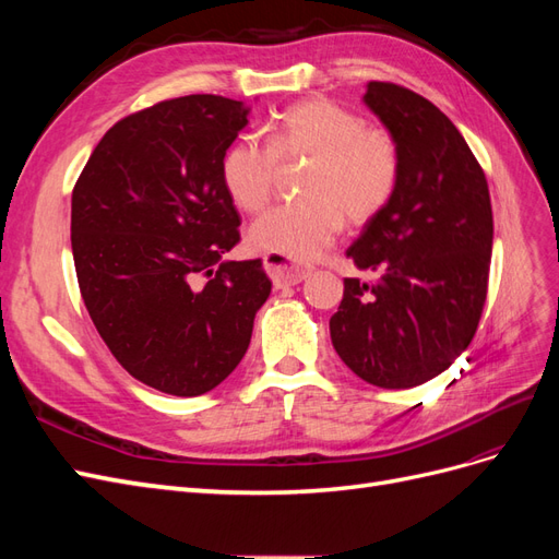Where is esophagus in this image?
<instances>
[{"mask_svg":"<svg viewBox=\"0 0 559 559\" xmlns=\"http://www.w3.org/2000/svg\"><path fill=\"white\" fill-rule=\"evenodd\" d=\"M263 267L265 273L270 275V280H273V284L277 286V289H282V286H294V284H300L302 280L310 277V270L308 267H298L289 261H284L282 257H275V253H265L263 257Z\"/></svg>","mask_w":559,"mask_h":559,"instance_id":"1","label":"esophagus"}]
</instances>
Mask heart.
<instances>
[{
  "instance_id": "obj_1",
  "label": "heart",
  "mask_w": 559,
  "mask_h": 559,
  "mask_svg": "<svg viewBox=\"0 0 559 559\" xmlns=\"http://www.w3.org/2000/svg\"><path fill=\"white\" fill-rule=\"evenodd\" d=\"M267 144L257 138L235 140L222 158V181L240 210L261 212L275 189L282 163L308 160L298 191L249 228V245L284 261L306 263L321 257L345 226L373 218L392 200L401 154L392 132L366 126L324 97L306 99L277 114L265 126Z\"/></svg>"
}]
</instances>
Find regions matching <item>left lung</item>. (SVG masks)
I'll list each match as a JSON object with an SVG mask.
<instances>
[{
  "label": "left lung",
  "mask_w": 559,
  "mask_h": 559,
  "mask_svg": "<svg viewBox=\"0 0 559 559\" xmlns=\"http://www.w3.org/2000/svg\"><path fill=\"white\" fill-rule=\"evenodd\" d=\"M364 103L396 140L401 173L392 200L347 249L378 280H345L331 341L368 384L408 389L441 376L476 335L492 261V205L462 132L429 99L370 81Z\"/></svg>",
  "instance_id": "8db88e82"
}]
</instances>
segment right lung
Listing matches in <instances>:
<instances>
[{
	"label": "right lung",
	"instance_id": "obj_1",
	"mask_svg": "<svg viewBox=\"0 0 559 559\" xmlns=\"http://www.w3.org/2000/svg\"><path fill=\"white\" fill-rule=\"evenodd\" d=\"M247 116L218 95L165 99L107 130L74 186L83 302L116 361L163 394L222 384L273 289L259 259H222L240 242L222 158Z\"/></svg>",
	"mask_w": 559,
	"mask_h": 559
}]
</instances>
